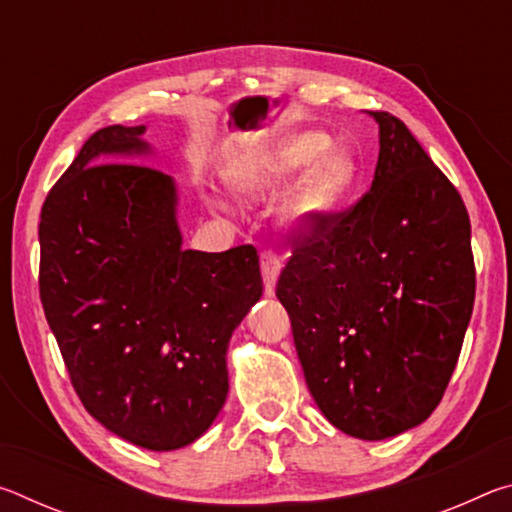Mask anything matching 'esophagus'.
Instances as JSON below:
<instances>
[{
    "label": "esophagus",
    "instance_id": "esophagus-1",
    "mask_svg": "<svg viewBox=\"0 0 512 512\" xmlns=\"http://www.w3.org/2000/svg\"><path fill=\"white\" fill-rule=\"evenodd\" d=\"M259 264H262V277H264L266 296H273L275 282H277V277H280V271H282L280 257H277L273 250H264L262 259H259Z\"/></svg>",
    "mask_w": 512,
    "mask_h": 512
}]
</instances>
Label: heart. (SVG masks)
<instances>
[{"mask_svg":"<svg viewBox=\"0 0 512 512\" xmlns=\"http://www.w3.org/2000/svg\"><path fill=\"white\" fill-rule=\"evenodd\" d=\"M325 146L318 133L291 135L264 151L241 155L225 169L223 180L244 201H262L296 177L277 203V219L291 232H309L334 212L354 178L350 155Z\"/></svg>","mask_w":512,"mask_h":512,"instance_id":"b5f03b06","label":"heart"}]
</instances>
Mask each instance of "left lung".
Segmentation results:
<instances>
[{
  "mask_svg": "<svg viewBox=\"0 0 512 512\" xmlns=\"http://www.w3.org/2000/svg\"><path fill=\"white\" fill-rule=\"evenodd\" d=\"M368 194L325 216L277 280L309 393L348 436L384 440L443 400L474 307L470 216L388 112Z\"/></svg>",
  "mask_w": 512,
  "mask_h": 512,
  "instance_id": "obj_1",
  "label": "left lung"
}]
</instances>
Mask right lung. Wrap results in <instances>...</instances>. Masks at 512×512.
Here are the masks:
<instances>
[{
  "instance_id": "1",
  "label": "right lung",
  "mask_w": 512,
  "mask_h": 512,
  "mask_svg": "<svg viewBox=\"0 0 512 512\" xmlns=\"http://www.w3.org/2000/svg\"><path fill=\"white\" fill-rule=\"evenodd\" d=\"M146 126L83 144L40 214V298L94 420L151 452L192 445L228 397L232 332L262 298L253 246L183 248L178 185L135 164Z\"/></svg>"
}]
</instances>
